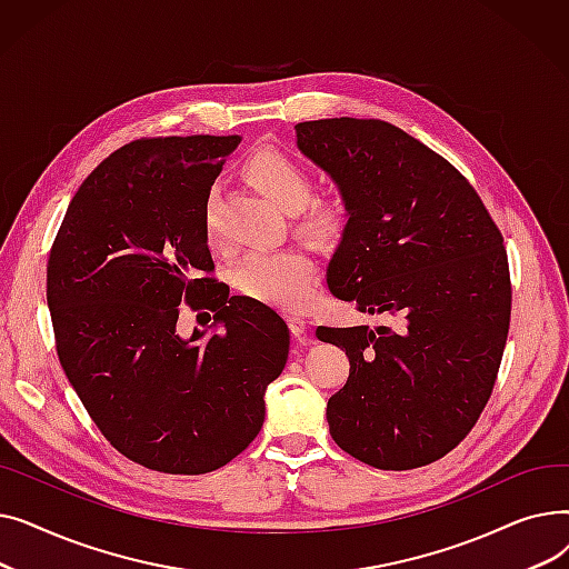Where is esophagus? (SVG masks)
<instances>
[{
  "label": "esophagus",
  "instance_id": "obj_1",
  "mask_svg": "<svg viewBox=\"0 0 569 569\" xmlns=\"http://www.w3.org/2000/svg\"><path fill=\"white\" fill-rule=\"evenodd\" d=\"M288 327H290V332L297 337V339H302L305 337V332H307V320L302 318V316H288Z\"/></svg>",
  "mask_w": 569,
  "mask_h": 569
}]
</instances>
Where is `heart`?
Segmentation results:
<instances>
[{
	"label": "heart",
	"mask_w": 569,
	"mask_h": 569,
	"mask_svg": "<svg viewBox=\"0 0 569 569\" xmlns=\"http://www.w3.org/2000/svg\"><path fill=\"white\" fill-rule=\"evenodd\" d=\"M251 182L283 212H297L300 228L318 239H332L341 232L348 207L341 196L311 198L313 184L309 170L281 149H260L247 163ZM214 200L204 204V230L214 239ZM234 283L256 300L279 309H302L316 288V262L300 249L258 251L242 258L234 267Z\"/></svg>",
	"instance_id": "heart-1"
}]
</instances>
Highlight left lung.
<instances>
[{
	"label": "left lung",
	"mask_w": 569,
	"mask_h": 569,
	"mask_svg": "<svg viewBox=\"0 0 569 569\" xmlns=\"http://www.w3.org/2000/svg\"><path fill=\"white\" fill-rule=\"evenodd\" d=\"M300 152L346 200L327 288L397 325L318 327L350 376L327 425L350 457L380 470L438 461L485 410L510 327L502 234L466 177L380 119L295 127Z\"/></svg>",
	"instance_id": "left-lung-1"
}]
</instances>
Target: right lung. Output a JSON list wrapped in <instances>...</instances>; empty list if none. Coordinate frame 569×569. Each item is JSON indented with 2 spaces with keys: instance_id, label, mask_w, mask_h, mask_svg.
I'll return each mask as SVG.
<instances>
[{
  "instance_id": "obj_1",
  "label": "right lung",
  "mask_w": 569,
  "mask_h": 569,
  "mask_svg": "<svg viewBox=\"0 0 569 569\" xmlns=\"http://www.w3.org/2000/svg\"><path fill=\"white\" fill-rule=\"evenodd\" d=\"M237 144L172 136L119 147L76 191L48 260L69 382L114 450L159 472H212L244 452L288 360L274 309L202 277L214 269L204 204ZM182 301L216 322L182 338Z\"/></svg>"
}]
</instances>
